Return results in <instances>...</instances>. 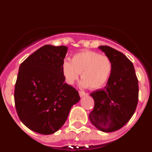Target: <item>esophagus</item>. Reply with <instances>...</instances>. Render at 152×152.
Returning <instances> with one entry per match:
<instances>
[{"instance_id": "obj_1", "label": "esophagus", "mask_w": 152, "mask_h": 152, "mask_svg": "<svg viewBox=\"0 0 152 152\" xmlns=\"http://www.w3.org/2000/svg\"><path fill=\"white\" fill-rule=\"evenodd\" d=\"M79 95H80V97H82V96L88 95V94H87V93H85V92H84V91H79Z\"/></svg>"}]
</instances>
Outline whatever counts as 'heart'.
<instances>
[{"label":"heart","instance_id":"b5f03b06","mask_svg":"<svg viewBox=\"0 0 152 152\" xmlns=\"http://www.w3.org/2000/svg\"><path fill=\"white\" fill-rule=\"evenodd\" d=\"M61 70L67 84L72 85L81 73L80 87L96 90L107 84L112 73L113 64L110 58L105 55L84 50L75 54L72 61L64 60Z\"/></svg>","mask_w":152,"mask_h":152}]
</instances>
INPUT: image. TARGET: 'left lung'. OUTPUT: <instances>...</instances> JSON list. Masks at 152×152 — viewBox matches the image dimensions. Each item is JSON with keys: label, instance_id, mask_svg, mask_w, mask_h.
I'll return each instance as SVG.
<instances>
[{"label": "left lung", "instance_id": "1", "mask_svg": "<svg viewBox=\"0 0 152 152\" xmlns=\"http://www.w3.org/2000/svg\"><path fill=\"white\" fill-rule=\"evenodd\" d=\"M99 49L110 58L113 70L105 88L91 94L94 108L89 114L99 130L111 132L129 121L139 100V83L132 61L124 54L107 45Z\"/></svg>", "mask_w": 152, "mask_h": 152}]
</instances>
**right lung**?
Returning a JSON list of instances; mask_svg holds the SVG:
<instances>
[{
	"label": "right lung",
	"instance_id": "add662e5",
	"mask_svg": "<svg viewBox=\"0 0 152 152\" xmlns=\"http://www.w3.org/2000/svg\"><path fill=\"white\" fill-rule=\"evenodd\" d=\"M68 52L64 45H45L31 54L19 68L14 91L17 114L37 133H55L64 124L78 92L64 83L61 66Z\"/></svg>",
	"mask_w": 152,
	"mask_h": 152
}]
</instances>
